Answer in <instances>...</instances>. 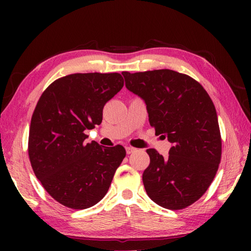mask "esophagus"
I'll return each mask as SVG.
<instances>
[{"instance_id":"34e87169","label":"esophagus","mask_w":251,"mask_h":251,"mask_svg":"<svg viewBox=\"0 0 251 251\" xmlns=\"http://www.w3.org/2000/svg\"><path fill=\"white\" fill-rule=\"evenodd\" d=\"M136 151V148L134 147H130V146H127L126 147V152L127 154H131V152H134Z\"/></svg>"}]
</instances>
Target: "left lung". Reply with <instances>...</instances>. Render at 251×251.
Listing matches in <instances>:
<instances>
[{"label": "left lung", "instance_id": "obj_1", "mask_svg": "<svg viewBox=\"0 0 251 251\" xmlns=\"http://www.w3.org/2000/svg\"><path fill=\"white\" fill-rule=\"evenodd\" d=\"M126 88L144 100L156 135L172 143L167 158L152 148L143 174L152 201L182 209L205 194L218 171L222 138L216 108L196 80L172 70L130 74L123 72Z\"/></svg>", "mask_w": 251, "mask_h": 251}]
</instances>
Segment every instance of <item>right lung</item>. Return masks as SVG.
<instances>
[{"mask_svg": "<svg viewBox=\"0 0 251 251\" xmlns=\"http://www.w3.org/2000/svg\"><path fill=\"white\" fill-rule=\"evenodd\" d=\"M124 86L118 73L71 74L46 88L34 109L28 156L37 179L55 201L86 209L103 199L125 148L85 143L84 131L103 120V108Z\"/></svg>", "mask_w": 251, "mask_h": 251, "instance_id": "add662e5", "label": "right lung"}]
</instances>
